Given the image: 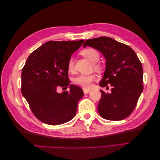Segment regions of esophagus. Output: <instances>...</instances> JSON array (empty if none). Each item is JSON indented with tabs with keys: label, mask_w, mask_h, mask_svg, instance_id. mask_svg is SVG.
<instances>
[{
	"label": "esophagus",
	"mask_w": 160,
	"mask_h": 160,
	"mask_svg": "<svg viewBox=\"0 0 160 160\" xmlns=\"http://www.w3.org/2000/svg\"><path fill=\"white\" fill-rule=\"evenodd\" d=\"M89 92H90V89H83V93L85 94L88 93H89Z\"/></svg>",
	"instance_id": "obj_1"
}]
</instances>
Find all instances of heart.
Returning <instances> with one entry per match:
<instances>
[{"instance_id":"1","label":"heart","mask_w":160,"mask_h":160,"mask_svg":"<svg viewBox=\"0 0 160 160\" xmlns=\"http://www.w3.org/2000/svg\"><path fill=\"white\" fill-rule=\"evenodd\" d=\"M81 54L92 62H98L100 57L99 52L93 48H87V49L82 50L81 51ZM95 67L96 69H99V65L95 64ZM67 70L70 72H72L75 70V62L73 57H70L68 62H67ZM95 79L96 75L95 74H81L76 77L73 81L76 85L81 86L85 89H89L91 88V83Z\"/></svg>"}]
</instances>
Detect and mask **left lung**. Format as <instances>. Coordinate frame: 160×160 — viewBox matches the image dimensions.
Wrapping results in <instances>:
<instances>
[{
    "label": "left lung",
    "instance_id": "left-lung-1",
    "mask_svg": "<svg viewBox=\"0 0 160 160\" xmlns=\"http://www.w3.org/2000/svg\"><path fill=\"white\" fill-rule=\"evenodd\" d=\"M89 46L99 51L106 59V68L99 85L112 87L111 93L101 91L98 111L103 118L119 121L133 112L143 89V68L136 53L129 46L108 37L87 40Z\"/></svg>",
    "mask_w": 160,
    "mask_h": 160
}]
</instances>
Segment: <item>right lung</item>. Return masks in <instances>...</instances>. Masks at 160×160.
<instances>
[{"instance_id": "add662e5", "label": "right lung", "mask_w": 160, "mask_h": 160, "mask_svg": "<svg viewBox=\"0 0 160 160\" xmlns=\"http://www.w3.org/2000/svg\"><path fill=\"white\" fill-rule=\"evenodd\" d=\"M83 42L48 41L28 56L22 69L21 93L41 122L57 125L75 115L83 90L74 85L61 93L57 89L69 85L67 62Z\"/></svg>"}]
</instances>
